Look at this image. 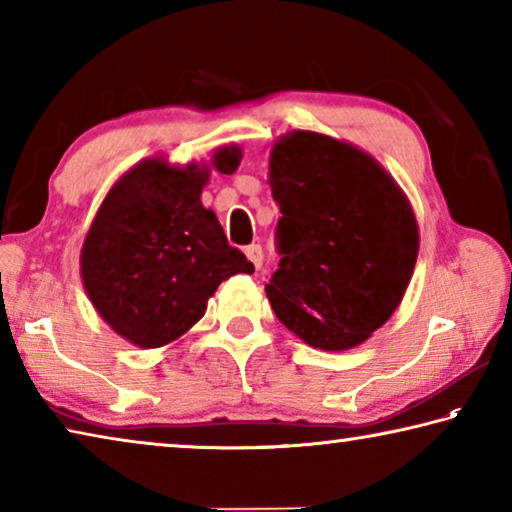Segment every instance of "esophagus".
<instances>
[{
	"instance_id": "esophagus-1",
	"label": "esophagus",
	"mask_w": 512,
	"mask_h": 512,
	"mask_svg": "<svg viewBox=\"0 0 512 512\" xmlns=\"http://www.w3.org/2000/svg\"><path fill=\"white\" fill-rule=\"evenodd\" d=\"M244 253H246V257H248V262L253 264L255 268L262 266V259H264V250H262V246H259V244H253V246H248V248L244 250Z\"/></svg>"
}]
</instances>
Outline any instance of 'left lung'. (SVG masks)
I'll return each instance as SVG.
<instances>
[{
	"label": "left lung",
	"mask_w": 512,
	"mask_h": 512,
	"mask_svg": "<svg viewBox=\"0 0 512 512\" xmlns=\"http://www.w3.org/2000/svg\"><path fill=\"white\" fill-rule=\"evenodd\" d=\"M268 185L282 212V259L266 284L275 316L311 348L363 343L411 282L420 232L409 198L372 155L314 131L273 144Z\"/></svg>",
	"instance_id": "left-lung-1"
}]
</instances>
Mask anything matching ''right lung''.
<instances>
[{
    "mask_svg": "<svg viewBox=\"0 0 512 512\" xmlns=\"http://www.w3.org/2000/svg\"><path fill=\"white\" fill-rule=\"evenodd\" d=\"M239 162L237 144L219 146L210 164L151 155L110 187L83 241L81 280L121 339L146 350L178 341L223 280L255 271L201 203L210 171L235 173Z\"/></svg>",
    "mask_w": 512,
    "mask_h": 512,
    "instance_id": "right-lung-1",
    "label": "right lung"
}]
</instances>
